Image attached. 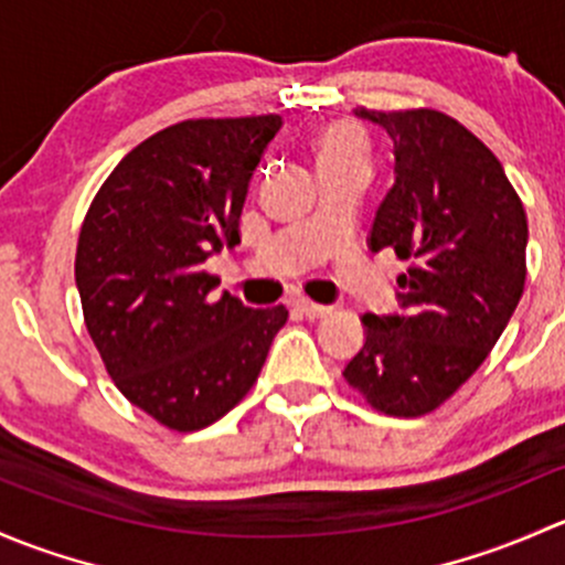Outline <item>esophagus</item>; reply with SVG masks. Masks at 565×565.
<instances>
[{"mask_svg": "<svg viewBox=\"0 0 565 565\" xmlns=\"http://www.w3.org/2000/svg\"><path fill=\"white\" fill-rule=\"evenodd\" d=\"M296 307H299L301 316H307V318H323V316H329V312H331V307L316 305V301H310V299H299V301H296Z\"/></svg>", "mask_w": 565, "mask_h": 565, "instance_id": "1", "label": "esophagus"}]
</instances>
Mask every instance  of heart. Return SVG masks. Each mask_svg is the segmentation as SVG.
Returning <instances> with one entry per match:
<instances>
[{"instance_id":"heart-1","label":"heart","mask_w":565,"mask_h":565,"mask_svg":"<svg viewBox=\"0 0 565 565\" xmlns=\"http://www.w3.org/2000/svg\"><path fill=\"white\" fill-rule=\"evenodd\" d=\"M316 160L318 171L329 166H345V162H367V147L356 127L348 121H334L318 132Z\"/></svg>"}]
</instances>
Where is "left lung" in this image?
<instances>
[{
  "label": "left lung",
  "instance_id": "obj_1",
  "mask_svg": "<svg viewBox=\"0 0 565 565\" xmlns=\"http://www.w3.org/2000/svg\"><path fill=\"white\" fill-rule=\"evenodd\" d=\"M392 141L394 184L367 236L411 269L397 310L364 312L342 375L372 408L424 416L484 364L525 288L527 217L498 157L440 110H364Z\"/></svg>",
  "mask_w": 565,
  "mask_h": 565
}]
</instances>
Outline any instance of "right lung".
<instances>
[{
	"mask_svg": "<svg viewBox=\"0 0 565 565\" xmlns=\"http://www.w3.org/2000/svg\"><path fill=\"white\" fill-rule=\"evenodd\" d=\"M282 119H188L121 157L86 212L75 285L116 388L179 433L225 416L288 321L220 294L203 264L239 244L249 179Z\"/></svg>",
	"mask_w": 565,
	"mask_h": 565,
	"instance_id": "obj_1",
	"label": "right lung"
}]
</instances>
